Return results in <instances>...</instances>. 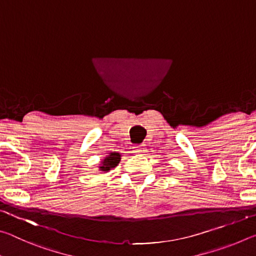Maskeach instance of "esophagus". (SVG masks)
Segmentation results:
<instances>
[{"instance_id":"obj_1","label":"esophagus","mask_w":256,"mask_h":256,"mask_svg":"<svg viewBox=\"0 0 256 256\" xmlns=\"http://www.w3.org/2000/svg\"><path fill=\"white\" fill-rule=\"evenodd\" d=\"M133 152L136 154H146V148L144 144H136L133 146Z\"/></svg>"}]
</instances>
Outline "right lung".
Listing matches in <instances>:
<instances>
[{
	"mask_svg": "<svg viewBox=\"0 0 256 256\" xmlns=\"http://www.w3.org/2000/svg\"><path fill=\"white\" fill-rule=\"evenodd\" d=\"M120 160V154L112 152L108 156V157L104 159L102 164H100V167L99 168H100V170H102V172H108L110 170H112V168L118 166Z\"/></svg>",
	"mask_w": 256,
	"mask_h": 256,
	"instance_id": "1",
	"label": "right lung"
}]
</instances>
